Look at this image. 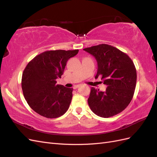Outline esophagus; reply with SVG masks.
<instances>
[{
    "mask_svg": "<svg viewBox=\"0 0 157 157\" xmlns=\"http://www.w3.org/2000/svg\"><path fill=\"white\" fill-rule=\"evenodd\" d=\"M80 86V85H76V86H73V89H77V88H78Z\"/></svg>",
    "mask_w": 157,
    "mask_h": 157,
    "instance_id": "obj_1",
    "label": "esophagus"
}]
</instances>
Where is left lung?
Segmentation results:
<instances>
[{
	"label": "left lung",
	"instance_id": "8db88e82",
	"mask_svg": "<svg viewBox=\"0 0 157 157\" xmlns=\"http://www.w3.org/2000/svg\"><path fill=\"white\" fill-rule=\"evenodd\" d=\"M95 57L98 72L107 85L105 92L92 87L88 105L99 117L109 118L121 113L129 105L136 86V69L126 54L113 46L101 44L83 49Z\"/></svg>",
	"mask_w": 157,
	"mask_h": 157
}]
</instances>
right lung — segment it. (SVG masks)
I'll return each mask as SVG.
<instances>
[{"label":"right lung","instance_id":"obj_1","mask_svg":"<svg viewBox=\"0 0 157 157\" xmlns=\"http://www.w3.org/2000/svg\"><path fill=\"white\" fill-rule=\"evenodd\" d=\"M78 50H48L37 55L23 71V94L28 105L40 115L48 118L62 116L68 110L73 88L56 84L63 74L69 59Z\"/></svg>","mask_w":157,"mask_h":157}]
</instances>
